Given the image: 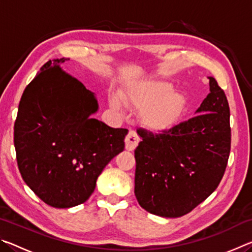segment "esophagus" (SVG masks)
<instances>
[{"mask_svg":"<svg viewBox=\"0 0 252 252\" xmlns=\"http://www.w3.org/2000/svg\"><path fill=\"white\" fill-rule=\"evenodd\" d=\"M140 141L139 135L134 131L130 130L126 138V149L127 151H133Z\"/></svg>","mask_w":252,"mask_h":252,"instance_id":"1","label":"esophagus"}]
</instances>
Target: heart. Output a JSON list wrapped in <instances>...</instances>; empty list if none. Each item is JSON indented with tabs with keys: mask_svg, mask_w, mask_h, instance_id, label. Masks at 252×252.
Listing matches in <instances>:
<instances>
[{
	"mask_svg": "<svg viewBox=\"0 0 252 252\" xmlns=\"http://www.w3.org/2000/svg\"><path fill=\"white\" fill-rule=\"evenodd\" d=\"M123 99L135 110L147 129L161 132L171 129L180 120L187 100L182 93L174 92V85L165 80H146L131 84L123 92ZM109 103L116 110L122 109V100L116 92L109 94Z\"/></svg>",
	"mask_w": 252,
	"mask_h": 252,
	"instance_id": "b5f03b06",
	"label": "heart"
}]
</instances>
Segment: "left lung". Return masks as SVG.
Masks as SVG:
<instances>
[{
  "mask_svg": "<svg viewBox=\"0 0 252 252\" xmlns=\"http://www.w3.org/2000/svg\"><path fill=\"white\" fill-rule=\"evenodd\" d=\"M210 93L197 116L153 134L140 129L134 150V194L140 206L164 218L185 216L217 189L227 167L231 129L227 96L208 76Z\"/></svg>",
  "mask_w": 252,
  "mask_h": 252,
  "instance_id": "8db88e82",
  "label": "left lung"
}]
</instances>
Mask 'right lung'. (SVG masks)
<instances>
[{"label": "right lung", "instance_id": "obj_1", "mask_svg": "<svg viewBox=\"0 0 252 252\" xmlns=\"http://www.w3.org/2000/svg\"><path fill=\"white\" fill-rule=\"evenodd\" d=\"M67 60L41 67L25 88L14 123L21 176L54 208L87 201L102 170L123 151L127 134L91 117L99 110L96 96L63 69Z\"/></svg>", "mask_w": 252, "mask_h": 252}]
</instances>
